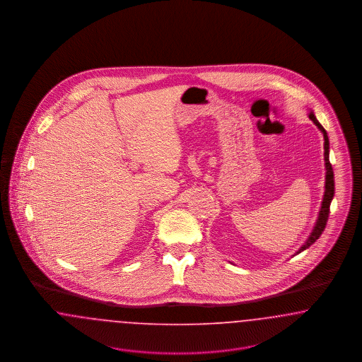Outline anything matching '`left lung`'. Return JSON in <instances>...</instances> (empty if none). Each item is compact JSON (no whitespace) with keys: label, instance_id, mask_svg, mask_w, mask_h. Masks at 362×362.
Masks as SVG:
<instances>
[{"label":"left lung","instance_id":"obj_1","mask_svg":"<svg viewBox=\"0 0 362 362\" xmlns=\"http://www.w3.org/2000/svg\"><path fill=\"white\" fill-rule=\"evenodd\" d=\"M310 119L320 129V132L323 133V137H325V161H326V170H327V173H326V191H325V198H323V202H322V209H320V213H319L317 223H316L313 230H312V233H310V239L298 250L297 254H300L301 251L307 250L310 244H313L315 241L320 238V235L323 233V230H325V228H326V225H327L329 205H331V201H332V197H334V189H335V185H334V171H332V165H331L329 158H328L329 142H328L327 132H326L325 127L317 122V119L315 118V115H313L312 112L310 114Z\"/></svg>","mask_w":362,"mask_h":362}]
</instances>
